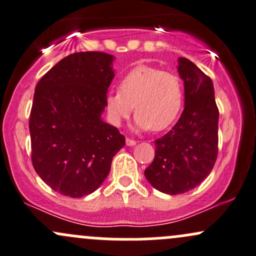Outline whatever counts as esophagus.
Returning <instances> with one entry per match:
<instances>
[{
    "label": "esophagus",
    "mask_w": 256,
    "mask_h": 256,
    "mask_svg": "<svg viewBox=\"0 0 256 256\" xmlns=\"http://www.w3.org/2000/svg\"><path fill=\"white\" fill-rule=\"evenodd\" d=\"M126 144H128V146H134V144H136V140H134V138H126Z\"/></svg>",
    "instance_id": "34e87169"
}]
</instances>
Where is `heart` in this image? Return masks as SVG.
Instances as JSON below:
<instances>
[{"label":"heart","mask_w":256,"mask_h":256,"mask_svg":"<svg viewBox=\"0 0 256 256\" xmlns=\"http://www.w3.org/2000/svg\"><path fill=\"white\" fill-rule=\"evenodd\" d=\"M182 105L180 78L148 66L131 69L121 79L118 92H109L105 99V110L112 125L120 126L135 106L136 126L151 131H162L172 125Z\"/></svg>","instance_id":"b5f03b06"}]
</instances>
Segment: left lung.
Segmentation results:
<instances>
[{
  "label": "left lung",
  "mask_w": 256,
  "mask_h": 256,
  "mask_svg": "<svg viewBox=\"0 0 256 256\" xmlns=\"http://www.w3.org/2000/svg\"><path fill=\"white\" fill-rule=\"evenodd\" d=\"M178 62L184 82V110L172 130L154 141V158L144 170L157 190L172 196L200 186L218 156L219 110L213 82L190 59Z\"/></svg>",
  "instance_id": "left-lung-1"
}]
</instances>
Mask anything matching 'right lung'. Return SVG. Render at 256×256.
I'll return each instance as SVG.
<instances>
[{"label":"right lung","mask_w":256,"mask_h":256,"mask_svg":"<svg viewBox=\"0 0 256 256\" xmlns=\"http://www.w3.org/2000/svg\"><path fill=\"white\" fill-rule=\"evenodd\" d=\"M112 59L102 52L70 54L36 85L30 158L38 176L63 196L94 192L125 146V136L100 118L114 79Z\"/></svg>","instance_id":"obj_1"}]
</instances>
